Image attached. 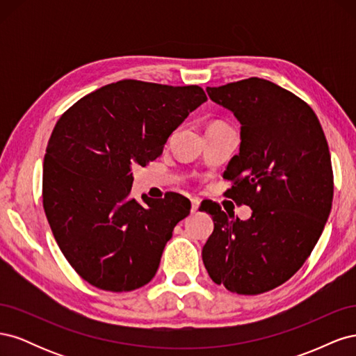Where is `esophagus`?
Listing matches in <instances>:
<instances>
[{
  "label": "esophagus",
  "instance_id": "obj_1",
  "mask_svg": "<svg viewBox=\"0 0 356 356\" xmlns=\"http://www.w3.org/2000/svg\"><path fill=\"white\" fill-rule=\"evenodd\" d=\"M200 207V200L199 199H191V212H196Z\"/></svg>",
  "mask_w": 356,
  "mask_h": 356
}]
</instances>
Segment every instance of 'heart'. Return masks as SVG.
<instances>
[{
	"label": "heart",
	"instance_id": "b5f03b06",
	"mask_svg": "<svg viewBox=\"0 0 356 356\" xmlns=\"http://www.w3.org/2000/svg\"><path fill=\"white\" fill-rule=\"evenodd\" d=\"M220 124H222V123H213V124H211V126H220Z\"/></svg>",
	"mask_w": 356,
	"mask_h": 356
}]
</instances>
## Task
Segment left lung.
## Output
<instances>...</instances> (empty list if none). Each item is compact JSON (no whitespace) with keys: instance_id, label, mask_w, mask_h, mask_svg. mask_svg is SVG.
I'll return each mask as SVG.
<instances>
[{"instance_id":"1","label":"left lung","mask_w":356,"mask_h":356,"mask_svg":"<svg viewBox=\"0 0 356 356\" xmlns=\"http://www.w3.org/2000/svg\"><path fill=\"white\" fill-rule=\"evenodd\" d=\"M207 90L242 124L225 196L252 215L242 221L202 203L213 220L203 264L232 293L263 294L300 270L325 227L334 195L328 144L314 110L272 81L251 77Z\"/></svg>"}]
</instances>
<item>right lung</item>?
<instances>
[{"mask_svg": "<svg viewBox=\"0 0 356 356\" xmlns=\"http://www.w3.org/2000/svg\"><path fill=\"white\" fill-rule=\"evenodd\" d=\"M199 86L106 84L60 115L46 148L42 207L71 267L90 285L126 293L154 277L188 199L132 197V166L156 160L207 101Z\"/></svg>", "mask_w": 356, "mask_h": 356, "instance_id": "1", "label": "right lung"}]
</instances>
